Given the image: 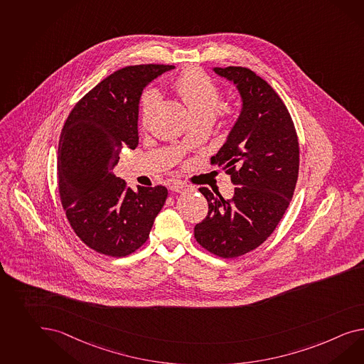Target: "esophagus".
I'll return each mask as SVG.
<instances>
[{
	"instance_id": "esophagus-1",
	"label": "esophagus",
	"mask_w": 364,
	"mask_h": 364,
	"mask_svg": "<svg viewBox=\"0 0 364 364\" xmlns=\"http://www.w3.org/2000/svg\"><path fill=\"white\" fill-rule=\"evenodd\" d=\"M170 188H171V191H176V193H186L188 190H191V186L185 182H181V181H174L170 185Z\"/></svg>"
}]
</instances>
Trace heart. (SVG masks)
Wrapping results in <instances>:
<instances>
[{
	"label": "heart",
	"mask_w": 364,
	"mask_h": 364,
	"mask_svg": "<svg viewBox=\"0 0 364 364\" xmlns=\"http://www.w3.org/2000/svg\"><path fill=\"white\" fill-rule=\"evenodd\" d=\"M174 88L186 103L194 117H213L218 105L222 102V91L214 80L198 67H188L178 75L174 80ZM159 94L156 90H146L141 96V114L145 119L156 104L159 103ZM233 107H225L227 116L235 114Z\"/></svg>",
	"instance_id": "heart-1"
}]
</instances>
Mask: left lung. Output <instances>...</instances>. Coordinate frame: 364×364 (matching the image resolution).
Returning <instances> with one entry per match:
<instances>
[{"mask_svg": "<svg viewBox=\"0 0 364 364\" xmlns=\"http://www.w3.org/2000/svg\"><path fill=\"white\" fill-rule=\"evenodd\" d=\"M214 71L242 97L240 114L211 159L236 187L231 199L199 188L208 213L194 236L207 251L233 259L257 248L280 223L299 178V139L287 105L260 76L233 65Z\"/></svg>", "mask_w": 364, "mask_h": 364, "instance_id": "1", "label": "left lung"}]
</instances>
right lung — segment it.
<instances>
[{
	"instance_id": "1",
	"label": "right lung",
	"mask_w": 364,
	"mask_h": 364,
	"mask_svg": "<svg viewBox=\"0 0 364 364\" xmlns=\"http://www.w3.org/2000/svg\"><path fill=\"white\" fill-rule=\"evenodd\" d=\"M174 65H129L107 76L70 113L58 149V187L65 216L94 251L124 257L149 237L165 205V186L132 190L116 177L124 145H139V104L144 88Z\"/></svg>"
}]
</instances>
